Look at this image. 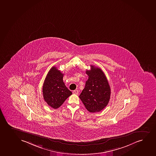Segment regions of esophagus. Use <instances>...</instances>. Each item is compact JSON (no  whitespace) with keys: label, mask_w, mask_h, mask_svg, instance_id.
<instances>
[{"label":"esophagus","mask_w":156,"mask_h":156,"mask_svg":"<svg viewBox=\"0 0 156 156\" xmlns=\"http://www.w3.org/2000/svg\"><path fill=\"white\" fill-rule=\"evenodd\" d=\"M73 93L74 94H79V91H78V90H74L73 91Z\"/></svg>","instance_id":"obj_1"}]
</instances>
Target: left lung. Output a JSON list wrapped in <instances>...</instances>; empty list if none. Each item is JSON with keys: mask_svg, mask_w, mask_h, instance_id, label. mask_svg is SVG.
<instances>
[{"mask_svg": "<svg viewBox=\"0 0 156 156\" xmlns=\"http://www.w3.org/2000/svg\"><path fill=\"white\" fill-rule=\"evenodd\" d=\"M87 70L88 79L79 98L89 112L101 111L106 107L110 100L111 89L108 81L100 68L91 65Z\"/></svg>", "mask_w": 156, "mask_h": 156, "instance_id": "obj_1", "label": "left lung"}]
</instances>
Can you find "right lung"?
<instances>
[{
	"mask_svg": "<svg viewBox=\"0 0 156 156\" xmlns=\"http://www.w3.org/2000/svg\"><path fill=\"white\" fill-rule=\"evenodd\" d=\"M64 74L56 67L48 72L44 80L42 92L44 100L52 108H58L72 92L63 82Z\"/></svg>",
	"mask_w": 156,
	"mask_h": 156,
	"instance_id": "1",
	"label": "right lung"
}]
</instances>
